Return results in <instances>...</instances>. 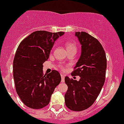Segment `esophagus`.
Returning a JSON list of instances; mask_svg holds the SVG:
<instances>
[{"instance_id": "obj_1", "label": "esophagus", "mask_w": 124, "mask_h": 124, "mask_svg": "<svg viewBox=\"0 0 124 124\" xmlns=\"http://www.w3.org/2000/svg\"><path fill=\"white\" fill-rule=\"evenodd\" d=\"M61 79H62V80H61V82H62V83H63V82L65 81V75L61 73Z\"/></svg>"}]
</instances>
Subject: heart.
I'll use <instances>...</instances> for the list:
<instances>
[{
	"instance_id": "b5f03b06",
	"label": "heart",
	"mask_w": 124,
	"mask_h": 124,
	"mask_svg": "<svg viewBox=\"0 0 124 124\" xmlns=\"http://www.w3.org/2000/svg\"><path fill=\"white\" fill-rule=\"evenodd\" d=\"M65 47L67 49L68 51H76L77 49V47H76V45L74 41H67L65 42ZM59 68L61 69V70H65V68L63 67L62 65H59Z\"/></svg>"
}]
</instances>
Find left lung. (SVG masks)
Here are the masks:
<instances>
[{
	"instance_id": "left-lung-1",
	"label": "left lung",
	"mask_w": 124,
	"mask_h": 124,
	"mask_svg": "<svg viewBox=\"0 0 124 124\" xmlns=\"http://www.w3.org/2000/svg\"><path fill=\"white\" fill-rule=\"evenodd\" d=\"M81 45V54L71 73L79 80L65 78L68 89L65 102L69 109L81 111L92 106L99 96L105 81L106 57L99 40L85 32H76Z\"/></svg>"
}]
</instances>
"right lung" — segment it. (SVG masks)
Instances as JSON below:
<instances>
[{
  "label": "right lung",
  "instance_id": "add662e5",
  "mask_svg": "<svg viewBox=\"0 0 124 124\" xmlns=\"http://www.w3.org/2000/svg\"><path fill=\"white\" fill-rule=\"evenodd\" d=\"M64 32H33L19 44L13 60V78L17 93L23 103L32 109L49 104L61 76L56 70L44 75L43 63L49 58L55 40Z\"/></svg>",
  "mask_w": 124,
  "mask_h": 124
}]
</instances>
